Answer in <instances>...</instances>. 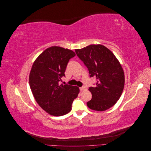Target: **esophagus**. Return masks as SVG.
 <instances>
[{
  "mask_svg": "<svg viewBox=\"0 0 151 151\" xmlns=\"http://www.w3.org/2000/svg\"><path fill=\"white\" fill-rule=\"evenodd\" d=\"M86 89V86H83V87H81V88H80V91H83L84 90Z\"/></svg>",
  "mask_w": 151,
  "mask_h": 151,
  "instance_id": "1",
  "label": "esophagus"
}]
</instances>
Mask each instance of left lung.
<instances>
[{"label":"left lung","mask_w":151,"mask_h":151,"mask_svg":"<svg viewBox=\"0 0 151 151\" xmlns=\"http://www.w3.org/2000/svg\"><path fill=\"white\" fill-rule=\"evenodd\" d=\"M76 53L88 68L90 77L96 79L95 87H89L92 99L87 102L93 110L105 111L115 105L125 85L123 70L110 50L101 45H91Z\"/></svg>","instance_id":"1"}]
</instances>
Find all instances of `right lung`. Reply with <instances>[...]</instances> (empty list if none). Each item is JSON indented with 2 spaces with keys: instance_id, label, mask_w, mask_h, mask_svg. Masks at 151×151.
Listing matches in <instances>:
<instances>
[{
  "instance_id": "obj_1",
  "label": "right lung",
  "mask_w": 151,
  "mask_h": 151,
  "mask_svg": "<svg viewBox=\"0 0 151 151\" xmlns=\"http://www.w3.org/2000/svg\"><path fill=\"white\" fill-rule=\"evenodd\" d=\"M76 53L60 47H51L34 62L29 74V86L36 101L50 115L62 116L70 112L73 101L79 93L78 87L60 84L70 58Z\"/></svg>"
}]
</instances>
